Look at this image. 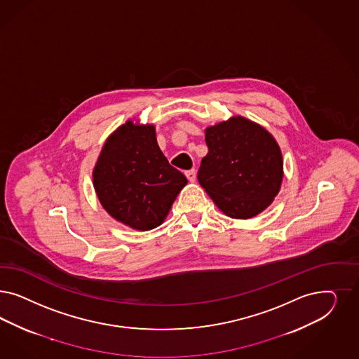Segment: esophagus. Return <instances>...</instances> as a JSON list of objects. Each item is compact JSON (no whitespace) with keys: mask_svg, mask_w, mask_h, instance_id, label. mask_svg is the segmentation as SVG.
<instances>
[{"mask_svg":"<svg viewBox=\"0 0 359 359\" xmlns=\"http://www.w3.org/2000/svg\"><path fill=\"white\" fill-rule=\"evenodd\" d=\"M186 178L190 181V182H194L196 181V170H187L185 172Z\"/></svg>","mask_w":359,"mask_h":359,"instance_id":"esophagus-1","label":"esophagus"}]
</instances>
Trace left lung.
<instances>
[{"instance_id":"left-lung-1","label":"left lung","mask_w":359,"mask_h":359,"mask_svg":"<svg viewBox=\"0 0 359 359\" xmlns=\"http://www.w3.org/2000/svg\"><path fill=\"white\" fill-rule=\"evenodd\" d=\"M208 153L198 181L229 217L248 219L266 210L283 181V156L264 128L233 116L206 128Z\"/></svg>"}]
</instances>
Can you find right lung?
Wrapping results in <instances>:
<instances>
[{
	"instance_id": "obj_1",
	"label": "right lung",
	"mask_w": 359,
	"mask_h": 359,
	"mask_svg": "<svg viewBox=\"0 0 359 359\" xmlns=\"http://www.w3.org/2000/svg\"><path fill=\"white\" fill-rule=\"evenodd\" d=\"M186 184L163 156L154 127L130 120L107 139L93 169L95 191L105 211L140 231L161 224Z\"/></svg>"
}]
</instances>
